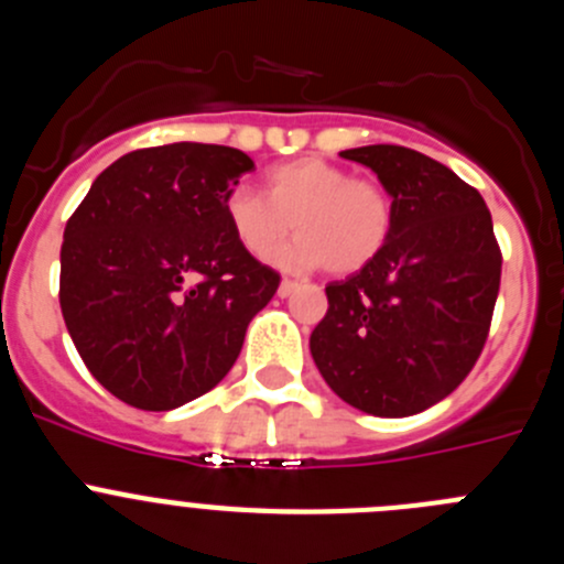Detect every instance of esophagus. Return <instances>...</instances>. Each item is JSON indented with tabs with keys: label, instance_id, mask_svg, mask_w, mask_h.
<instances>
[{
	"label": "esophagus",
	"instance_id": "1",
	"mask_svg": "<svg viewBox=\"0 0 564 564\" xmlns=\"http://www.w3.org/2000/svg\"><path fill=\"white\" fill-rule=\"evenodd\" d=\"M296 288H299V282H293V279H282V282H279V296L282 299H288V296H293V293H296Z\"/></svg>",
	"mask_w": 564,
	"mask_h": 564
}]
</instances>
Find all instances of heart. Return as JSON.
Masks as SVG:
<instances>
[{
	"mask_svg": "<svg viewBox=\"0 0 564 564\" xmlns=\"http://www.w3.org/2000/svg\"><path fill=\"white\" fill-rule=\"evenodd\" d=\"M223 212L234 239L257 259L271 257L291 226L296 228V242L273 257L285 271H361L378 257L392 226V203L378 183L358 181L322 158L273 166L265 174V197L234 186Z\"/></svg>",
	"mask_w": 564,
	"mask_h": 564,
	"instance_id": "obj_1",
	"label": "heart"
}]
</instances>
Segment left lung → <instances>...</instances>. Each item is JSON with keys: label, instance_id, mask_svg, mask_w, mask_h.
<instances>
[{"label": "left lung", "instance_id": "8db88e82", "mask_svg": "<svg viewBox=\"0 0 564 564\" xmlns=\"http://www.w3.org/2000/svg\"><path fill=\"white\" fill-rule=\"evenodd\" d=\"M392 197L370 265L330 282L311 356L341 401L406 417L443 401L486 344L502 257L486 200L449 166L406 147L344 149Z\"/></svg>", "mask_w": 564, "mask_h": 564}]
</instances>
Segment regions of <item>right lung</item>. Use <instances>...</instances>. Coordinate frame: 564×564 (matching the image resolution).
Here are the masks:
<instances>
[{"instance_id": "obj_1", "label": "right lung", "mask_w": 564, "mask_h": 564, "mask_svg": "<svg viewBox=\"0 0 564 564\" xmlns=\"http://www.w3.org/2000/svg\"><path fill=\"white\" fill-rule=\"evenodd\" d=\"M217 143L138 149L104 169L64 228V325L104 390L177 410L228 376L279 273L234 239L223 200L251 172Z\"/></svg>"}]
</instances>
